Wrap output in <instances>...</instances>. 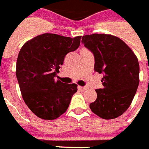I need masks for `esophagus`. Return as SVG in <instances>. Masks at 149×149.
<instances>
[{
    "label": "esophagus",
    "mask_w": 149,
    "mask_h": 149,
    "mask_svg": "<svg viewBox=\"0 0 149 149\" xmlns=\"http://www.w3.org/2000/svg\"><path fill=\"white\" fill-rule=\"evenodd\" d=\"M79 89H80V90H81V91H84V90H86V89L87 88H86V87L80 86H79Z\"/></svg>",
    "instance_id": "esophagus-1"
}]
</instances>
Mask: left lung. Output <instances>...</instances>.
Wrapping results in <instances>:
<instances>
[{
	"instance_id": "8db88e82",
	"label": "left lung",
	"mask_w": 149,
	"mask_h": 149,
	"mask_svg": "<svg viewBox=\"0 0 149 149\" xmlns=\"http://www.w3.org/2000/svg\"><path fill=\"white\" fill-rule=\"evenodd\" d=\"M81 42L94 55L95 71L104 73V88L96 89L97 100L89 108L104 119L122 116L131 104L139 85L137 57L123 40L111 34H87Z\"/></svg>"
}]
</instances>
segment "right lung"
<instances>
[{
    "instance_id": "right-lung-1",
    "label": "right lung",
    "mask_w": 149,
    "mask_h": 149,
    "mask_svg": "<svg viewBox=\"0 0 149 149\" xmlns=\"http://www.w3.org/2000/svg\"><path fill=\"white\" fill-rule=\"evenodd\" d=\"M81 38L42 33L26 41L20 49L15 70L20 91L26 104L39 118H59L78 90L76 84L63 83L55 77L66 55L79 47Z\"/></svg>"
}]
</instances>
